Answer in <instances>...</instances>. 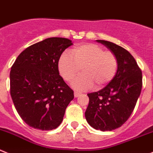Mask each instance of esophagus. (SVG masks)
<instances>
[{
  "label": "esophagus",
  "instance_id": "34e87169",
  "mask_svg": "<svg viewBox=\"0 0 153 153\" xmlns=\"http://www.w3.org/2000/svg\"><path fill=\"white\" fill-rule=\"evenodd\" d=\"M81 94H82V93H81V92H78V91L74 92V96H75V97H78V96H80Z\"/></svg>",
  "mask_w": 153,
  "mask_h": 153
}]
</instances>
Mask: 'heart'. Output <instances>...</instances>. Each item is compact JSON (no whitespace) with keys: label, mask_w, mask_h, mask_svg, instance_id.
I'll return each instance as SVG.
<instances>
[{"label":"heart","mask_w":153,"mask_h":153,"mask_svg":"<svg viewBox=\"0 0 153 153\" xmlns=\"http://www.w3.org/2000/svg\"><path fill=\"white\" fill-rule=\"evenodd\" d=\"M118 62L109 51L94 43L79 45L71 52H65L59 61V71L66 82H70L81 71L82 75L72 82L78 91H87L96 85L97 88L109 83L115 76Z\"/></svg>","instance_id":"1"}]
</instances>
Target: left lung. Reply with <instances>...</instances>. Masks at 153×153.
I'll use <instances>...</instances> for the list:
<instances>
[{"instance_id": "8db88e82", "label": "left lung", "mask_w": 153, "mask_h": 153, "mask_svg": "<svg viewBox=\"0 0 153 153\" xmlns=\"http://www.w3.org/2000/svg\"><path fill=\"white\" fill-rule=\"evenodd\" d=\"M96 41L114 53L118 66L116 75L107 86L88 94L89 104L85 118L94 129L111 131L120 127L133 113L141 93L142 71L127 50L108 41Z\"/></svg>"}]
</instances>
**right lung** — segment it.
<instances>
[{
  "instance_id": "add662e5",
  "label": "right lung",
  "mask_w": 153,
  "mask_h": 153,
  "mask_svg": "<svg viewBox=\"0 0 153 153\" xmlns=\"http://www.w3.org/2000/svg\"><path fill=\"white\" fill-rule=\"evenodd\" d=\"M70 39L52 37L36 42L16 58L10 72V95L16 111L34 129L52 130L61 124L74 91L59 75V60Z\"/></svg>"
}]
</instances>
